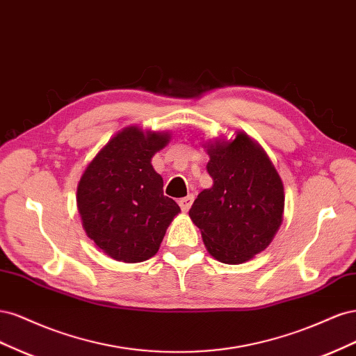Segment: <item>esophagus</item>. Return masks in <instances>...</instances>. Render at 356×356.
<instances>
[{
	"label": "esophagus",
	"instance_id": "esophagus-1",
	"mask_svg": "<svg viewBox=\"0 0 356 356\" xmlns=\"http://www.w3.org/2000/svg\"><path fill=\"white\" fill-rule=\"evenodd\" d=\"M193 195H188L187 197H182V199H179L178 200V203H179V207H181V209L184 211V212H187L190 208H191V203H193Z\"/></svg>",
	"mask_w": 356,
	"mask_h": 356
}]
</instances>
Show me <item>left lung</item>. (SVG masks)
I'll return each instance as SVG.
<instances>
[{"label":"left lung","mask_w":356,"mask_h":356,"mask_svg":"<svg viewBox=\"0 0 356 356\" xmlns=\"http://www.w3.org/2000/svg\"><path fill=\"white\" fill-rule=\"evenodd\" d=\"M213 179L188 212L208 252L225 264H241L264 251L284 217V184L264 149L243 132L233 141L208 144Z\"/></svg>","instance_id":"left-lung-1"}]
</instances>
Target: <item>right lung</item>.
<instances>
[{"mask_svg":"<svg viewBox=\"0 0 356 356\" xmlns=\"http://www.w3.org/2000/svg\"><path fill=\"white\" fill-rule=\"evenodd\" d=\"M168 132L127 126L114 135L83 172L77 208L86 234L102 252L124 263L157 254L166 229L181 212L163 195L153 156L169 143Z\"/></svg>","mask_w":356,"mask_h":356,"instance_id":"obj_1","label":"right lung"}]
</instances>
